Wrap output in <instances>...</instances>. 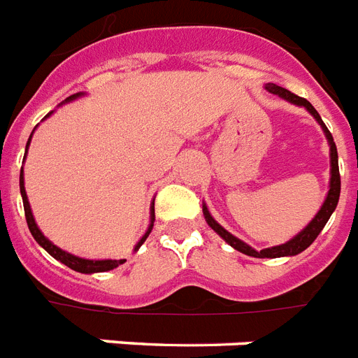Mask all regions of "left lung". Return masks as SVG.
<instances>
[{"mask_svg":"<svg viewBox=\"0 0 358 358\" xmlns=\"http://www.w3.org/2000/svg\"><path fill=\"white\" fill-rule=\"evenodd\" d=\"M264 88H266V92H270V94L280 95V97H283V99L289 101V103H293V105L304 106L308 113L317 120V124L323 127L324 136H327L329 146H331V189H329V193H327V199H324L323 206H321V210L315 214V217H313L312 222L308 223L306 227L302 229L296 236H293V238L289 240V242H285V244L274 245V248H266V250H261V252L253 250L252 245H248L245 242H242V240H238L236 236H233L229 231H225V229L215 222L212 215H210L206 206H203V214L206 223H208L210 227L214 229L215 233L220 234L227 244L233 245L234 250H238V252L250 255V257H259V259L291 257V255H299L300 252H304L308 245L317 238V234L323 231V227L327 225V222H329V217L332 215V212L336 210L338 199H340V169H338V152H336V144H334V138H332L331 131L327 129V125L323 124V120H321V116H319V113L313 108L310 101H306L304 97H299V95L291 94L289 90L282 88V86H278V84H266Z\"/></svg>","mask_w":358,"mask_h":358,"instance_id":"obj_1","label":"left lung"}]
</instances>
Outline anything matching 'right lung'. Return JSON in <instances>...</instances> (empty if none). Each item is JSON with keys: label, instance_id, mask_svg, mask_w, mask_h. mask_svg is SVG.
<instances>
[{"label": "right lung", "instance_id": "obj_1", "mask_svg": "<svg viewBox=\"0 0 358 358\" xmlns=\"http://www.w3.org/2000/svg\"><path fill=\"white\" fill-rule=\"evenodd\" d=\"M80 95H84V94L80 92V94L71 95V97H67L64 103L76 99V97H80ZM50 114L52 113L46 114L45 118H48ZM29 141H31V135H29ZM29 141H27V144H29ZM26 152H27V146H26ZM20 193H22V201H24V212H26V222H27V227H29V233L34 234V238L37 240V244L43 245L46 252L50 253L52 257L58 259L59 263H64L65 266H69V268L76 270V272H82V274L106 272V270H113V268H116V266H120L122 263H125V259H120V261H116V259H103V261H94V259H82V257H76V255H73V253L64 252V250H62V248H58V245H54L50 240L46 238L45 234L41 233V229L37 227V223H35L34 214H31V208H29V201H27L26 187H24V173H20ZM154 220H155V212H154V204H152V210H150L148 231L144 233L143 238L138 240V244L135 245V250H138V248L144 244V240L148 238V234L152 233V227H154Z\"/></svg>", "mask_w": 358, "mask_h": 358}]
</instances>
